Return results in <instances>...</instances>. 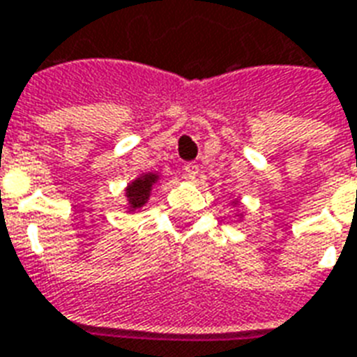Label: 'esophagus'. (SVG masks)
<instances>
[{"label":"esophagus","instance_id":"esophagus-1","mask_svg":"<svg viewBox=\"0 0 357 357\" xmlns=\"http://www.w3.org/2000/svg\"><path fill=\"white\" fill-rule=\"evenodd\" d=\"M198 165H195V162H189V165H185L183 168V178L189 179V181H195V179L198 178Z\"/></svg>","mask_w":357,"mask_h":357}]
</instances>
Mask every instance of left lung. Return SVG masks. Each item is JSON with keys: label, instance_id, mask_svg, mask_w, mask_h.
<instances>
[{"label": "left lung", "instance_id": "obj_1", "mask_svg": "<svg viewBox=\"0 0 357 357\" xmlns=\"http://www.w3.org/2000/svg\"><path fill=\"white\" fill-rule=\"evenodd\" d=\"M230 206H234V208H236V211H238V213H236V217H238L239 221H241V219H243V211H239V198H232Z\"/></svg>", "mask_w": 357, "mask_h": 357}]
</instances>
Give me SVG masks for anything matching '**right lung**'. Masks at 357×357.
I'll list each match as a JSON object with an SVG mask.
<instances>
[{
  "label": "right lung",
  "mask_w": 357,
  "mask_h": 357,
  "mask_svg": "<svg viewBox=\"0 0 357 357\" xmlns=\"http://www.w3.org/2000/svg\"><path fill=\"white\" fill-rule=\"evenodd\" d=\"M160 179L159 172H146L140 174L138 178H135L130 183L125 187V198H127V213L138 211L148 204L149 197H151V190L157 187Z\"/></svg>",
  "instance_id": "add662e5"
}]
</instances>
